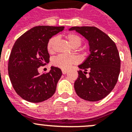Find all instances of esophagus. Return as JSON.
Returning <instances> with one entry per match:
<instances>
[{
  "label": "esophagus",
  "instance_id": "obj_1",
  "mask_svg": "<svg viewBox=\"0 0 132 132\" xmlns=\"http://www.w3.org/2000/svg\"><path fill=\"white\" fill-rule=\"evenodd\" d=\"M67 72V70L66 69H62V73L63 74H66Z\"/></svg>",
  "mask_w": 132,
  "mask_h": 132
}]
</instances>
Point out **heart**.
Returning <instances> with one entry per match:
<instances>
[{
    "label": "heart",
    "mask_w": 132,
    "mask_h": 132,
    "mask_svg": "<svg viewBox=\"0 0 132 132\" xmlns=\"http://www.w3.org/2000/svg\"><path fill=\"white\" fill-rule=\"evenodd\" d=\"M65 39L69 44L74 48L79 47L82 44V39L79 36L75 33L67 34L65 36ZM57 41V37H53L48 41L47 44V50L50 53H53L55 50V45ZM78 62V59L73 55H59L54 57L52 61V63L54 66L62 69H67L71 65L76 64Z\"/></svg>",
    "instance_id": "heart-1"
}]
</instances>
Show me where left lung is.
Returning <instances> with one entry per match:
<instances>
[{
    "instance_id": "obj_1",
    "label": "left lung",
    "mask_w": 132,
    "mask_h": 132,
    "mask_svg": "<svg viewBox=\"0 0 132 132\" xmlns=\"http://www.w3.org/2000/svg\"><path fill=\"white\" fill-rule=\"evenodd\" d=\"M83 36L90 54L79 67L74 84L77 94L85 101H101L114 88L120 71V58L115 43L107 34L94 26L72 27Z\"/></svg>"
}]
</instances>
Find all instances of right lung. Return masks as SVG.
<instances>
[{"label": "right lung", "mask_w": 132, "mask_h": 132, "mask_svg": "<svg viewBox=\"0 0 132 132\" xmlns=\"http://www.w3.org/2000/svg\"><path fill=\"white\" fill-rule=\"evenodd\" d=\"M64 28L34 27L22 35L13 45L8 63L9 75L15 91L26 101L38 103L54 94L62 75L61 70L51 67L48 73L39 74L38 69L50 61L48 41Z\"/></svg>", "instance_id": "add662e5"}]
</instances>
